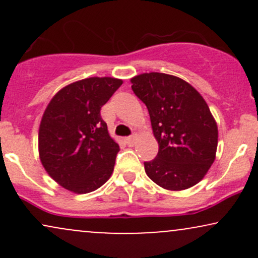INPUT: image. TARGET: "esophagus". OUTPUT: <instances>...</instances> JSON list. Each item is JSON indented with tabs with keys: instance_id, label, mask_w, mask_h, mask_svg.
I'll list each match as a JSON object with an SVG mask.
<instances>
[{
	"instance_id": "esophagus-1",
	"label": "esophagus",
	"mask_w": 258,
	"mask_h": 258,
	"mask_svg": "<svg viewBox=\"0 0 258 258\" xmlns=\"http://www.w3.org/2000/svg\"><path fill=\"white\" fill-rule=\"evenodd\" d=\"M136 135H133V136H130V137H127L125 141H126V143H127V146H130V147H132L133 144H135V142H136Z\"/></svg>"
}]
</instances>
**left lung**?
Returning <instances> with one entry per match:
<instances>
[{
    "mask_svg": "<svg viewBox=\"0 0 258 258\" xmlns=\"http://www.w3.org/2000/svg\"><path fill=\"white\" fill-rule=\"evenodd\" d=\"M131 82L147 105L159 143L156 158L144 162L148 177L168 190L199 183L214 164L218 143L217 123L205 99L184 80L167 74H142Z\"/></svg>",
    "mask_w": 258,
    "mask_h": 258,
    "instance_id": "1",
    "label": "left lung"
}]
</instances>
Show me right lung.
<instances>
[{
	"mask_svg": "<svg viewBox=\"0 0 258 258\" xmlns=\"http://www.w3.org/2000/svg\"><path fill=\"white\" fill-rule=\"evenodd\" d=\"M122 85L114 78H90L68 85L47 105L38 131L44 170L76 194L96 190L110 178L119 144L109 136L100 109Z\"/></svg>",
	"mask_w": 258,
	"mask_h": 258,
	"instance_id": "1",
	"label": "right lung"
}]
</instances>
